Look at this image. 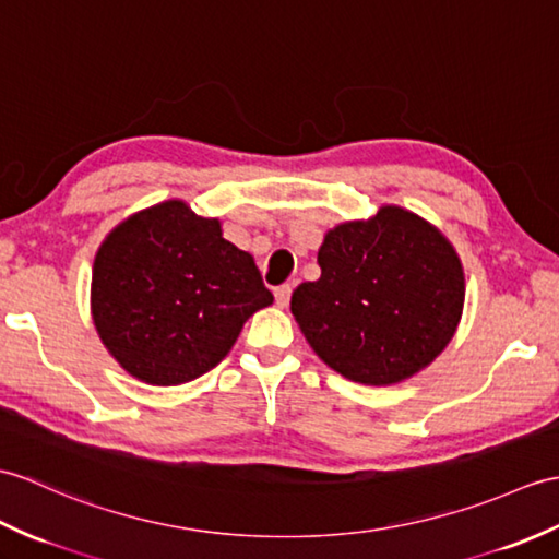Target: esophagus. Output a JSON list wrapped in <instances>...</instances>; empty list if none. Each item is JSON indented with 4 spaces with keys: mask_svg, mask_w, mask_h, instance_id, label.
Masks as SVG:
<instances>
[{
    "mask_svg": "<svg viewBox=\"0 0 559 559\" xmlns=\"http://www.w3.org/2000/svg\"><path fill=\"white\" fill-rule=\"evenodd\" d=\"M274 295H276V305L278 307H288L290 295H293V285H278Z\"/></svg>",
    "mask_w": 559,
    "mask_h": 559,
    "instance_id": "1",
    "label": "esophagus"
}]
</instances>
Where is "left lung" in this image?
<instances>
[{"label":"left lung","instance_id":"1","mask_svg":"<svg viewBox=\"0 0 559 559\" xmlns=\"http://www.w3.org/2000/svg\"><path fill=\"white\" fill-rule=\"evenodd\" d=\"M321 276L300 283L290 311L311 349L345 379L393 385L452 341L464 271L450 240L402 206L347 221L323 238Z\"/></svg>","mask_w":559,"mask_h":559}]
</instances>
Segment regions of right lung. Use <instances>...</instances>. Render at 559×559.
<instances>
[{
    "instance_id": "add662e5",
    "label": "right lung",
    "mask_w": 559,
    "mask_h": 559,
    "mask_svg": "<svg viewBox=\"0 0 559 559\" xmlns=\"http://www.w3.org/2000/svg\"><path fill=\"white\" fill-rule=\"evenodd\" d=\"M271 302L252 254L183 200L121 221L99 245L90 288L104 347L150 385H180L214 369L245 321Z\"/></svg>"
}]
</instances>
